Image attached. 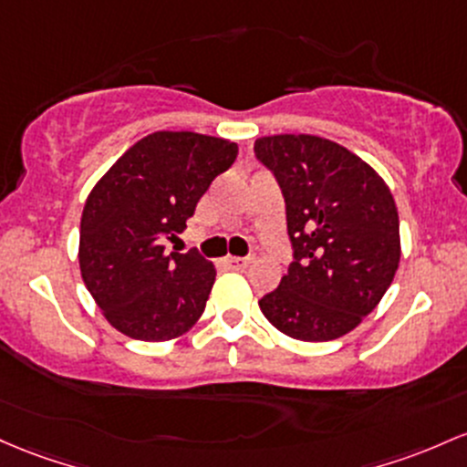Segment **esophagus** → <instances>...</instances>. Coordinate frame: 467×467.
<instances>
[{
    "label": "esophagus",
    "instance_id": "esophagus-1",
    "mask_svg": "<svg viewBox=\"0 0 467 467\" xmlns=\"http://www.w3.org/2000/svg\"><path fill=\"white\" fill-rule=\"evenodd\" d=\"M225 264H228L233 270H245L250 264H253V259H248V257H225Z\"/></svg>",
    "mask_w": 467,
    "mask_h": 467
}]
</instances>
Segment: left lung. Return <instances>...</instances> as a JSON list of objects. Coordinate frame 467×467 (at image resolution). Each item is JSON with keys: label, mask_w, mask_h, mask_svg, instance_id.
Listing matches in <instances>:
<instances>
[{"label": "left lung", "mask_w": 467, "mask_h": 467, "mask_svg": "<svg viewBox=\"0 0 467 467\" xmlns=\"http://www.w3.org/2000/svg\"><path fill=\"white\" fill-rule=\"evenodd\" d=\"M254 152L285 197L295 261L259 301L276 330L332 341L370 315L401 259L394 197L370 163L317 135H270Z\"/></svg>", "instance_id": "left-lung-1"}]
</instances>
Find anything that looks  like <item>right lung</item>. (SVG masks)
I'll use <instances>...</instances> for the list:
<instances>
[{
  "label": "right lung",
  "instance_id": "add662e5",
  "mask_svg": "<svg viewBox=\"0 0 467 467\" xmlns=\"http://www.w3.org/2000/svg\"><path fill=\"white\" fill-rule=\"evenodd\" d=\"M239 146L191 130L141 137L92 186L79 225V270L106 321L140 341H171L202 317L214 284L197 250L166 253Z\"/></svg>",
  "mask_w": 467,
  "mask_h": 467
}]
</instances>
